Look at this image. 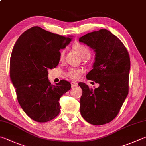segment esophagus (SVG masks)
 Returning <instances> with one entry per match:
<instances>
[{"label": "esophagus", "mask_w": 146, "mask_h": 146, "mask_svg": "<svg viewBox=\"0 0 146 146\" xmlns=\"http://www.w3.org/2000/svg\"><path fill=\"white\" fill-rule=\"evenodd\" d=\"M71 87H76L78 86V83L76 82H75V81H73L71 82Z\"/></svg>", "instance_id": "34e87169"}]
</instances>
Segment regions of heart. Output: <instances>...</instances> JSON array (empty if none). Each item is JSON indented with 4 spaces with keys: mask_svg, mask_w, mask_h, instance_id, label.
Instances as JSON below:
<instances>
[{
    "mask_svg": "<svg viewBox=\"0 0 146 146\" xmlns=\"http://www.w3.org/2000/svg\"><path fill=\"white\" fill-rule=\"evenodd\" d=\"M74 50L80 55L81 57L84 60L88 59L91 56V51L88 46L82 44H76L73 46ZM66 54V50H63L60 52V60H64ZM82 70L78 68H70L66 73V76L73 80H76L78 79L80 75L82 73Z\"/></svg>",
    "mask_w": 146,
    "mask_h": 146,
    "instance_id": "1",
    "label": "heart"
}]
</instances>
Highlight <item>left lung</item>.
I'll return each mask as SVG.
<instances>
[{"mask_svg":"<svg viewBox=\"0 0 146 146\" xmlns=\"http://www.w3.org/2000/svg\"><path fill=\"white\" fill-rule=\"evenodd\" d=\"M79 41L96 52L93 69L86 77L100 84L93 89L78 84L83 91L80 113L89 123L102 125L115 119L128 96L130 58L120 39L106 29L87 34Z\"/></svg>","mask_w":146,"mask_h":146,"instance_id":"8db88e82","label":"left lung"}]
</instances>
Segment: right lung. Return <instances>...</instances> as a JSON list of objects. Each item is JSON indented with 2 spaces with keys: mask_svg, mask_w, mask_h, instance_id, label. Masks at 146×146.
<instances>
[{
  "mask_svg": "<svg viewBox=\"0 0 146 146\" xmlns=\"http://www.w3.org/2000/svg\"><path fill=\"white\" fill-rule=\"evenodd\" d=\"M35 26L25 31L15 44L10 59V77L21 107L33 120L46 123L59 114V100L71 89L61 80L52 85L48 70L60 60V50L71 38Z\"/></svg>",
  "mask_w": 146,
  "mask_h": 146,
  "instance_id": "1",
  "label": "right lung"
}]
</instances>
